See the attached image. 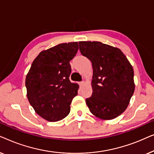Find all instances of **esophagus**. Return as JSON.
<instances>
[{"label":"esophagus","instance_id":"obj_1","mask_svg":"<svg viewBox=\"0 0 154 154\" xmlns=\"http://www.w3.org/2000/svg\"><path fill=\"white\" fill-rule=\"evenodd\" d=\"M84 83H85V82H84V81H81V82H80V83H79V85L81 86V85H84Z\"/></svg>","mask_w":154,"mask_h":154}]
</instances>
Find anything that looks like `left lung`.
<instances>
[{
	"mask_svg": "<svg viewBox=\"0 0 154 154\" xmlns=\"http://www.w3.org/2000/svg\"><path fill=\"white\" fill-rule=\"evenodd\" d=\"M82 55L91 61L92 94L85 102L99 119L111 120L127 109L134 91V71L119 48L98 41L79 43Z\"/></svg>",
	"mask_w": 154,
	"mask_h": 154,
	"instance_id": "left-lung-1",
	"label": "left lung"
}]
</instances>
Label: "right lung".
<instances>
[{
    "label": "right lung",
    "instance_id": "obj_1",
    "mask_svg": "<svg viewBox=\"0 0 154 154\" xmlns=\"http://www.w3.org/2000/svg\"><path fill=\"white\" fill-rule=\"evenodd\" d=\"M77 42L62 43L40 52L26 77L27 98L36 113L50 122L62 120L79 85L71 83L69 62L76 54Z\"/></svg>",
    "mask_w": 154,
    "mask_h": 154
}]
</instances>
